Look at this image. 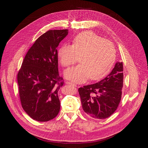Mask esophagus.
<instances>
[{
    "instance_id": "1",
    "label": "esophagus",
    "mask_w": 148,
    "mask_h": 148,
    "mask_svg": "<svg viewBox=\"0 0 148 148\" xmlns=\"http://www.w3.org/2000/svg\"><path fill=\"white\" fill-rule=\"evenodd\" d=\"M65 83H66V84H71V85H72V86H76V84H74V83H73V82H69L67 81V82H65Z\"/></svg>"
}]
</instances>
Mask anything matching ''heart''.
<instances>
[{"instance_id": "heart-1", "label": "heart", "mask_w": 148, "mask_h": 148, "mask_svg": "<svg viewBox=\"0 0 148 148\" xmlns=\"http://www.w3.org/2000/svg\"><path fill=\"white\" fill-rule=\"evenodd\" d=\"M58 58L61 65L67 67L77 61L79 56L80 64L66 69V79L82 83L89 77L98 80L109 71L115 59L113 44L96 34L86 31L77 35L72 45L63 44L58 50Z\"/></svg>"}]
</instances>
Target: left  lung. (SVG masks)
<instances>
[{
  "mask_svg": "<svg viewBox=\"0 0 148 148\" xmlns=\"http://www.w3.org/2000/svg\"><path fill=\"white\" fill-rule=\"evenodd\" d=\"M123 80V64L117 62L106 78L79 89L82 108L89 117L104 119L116 111L121 99Z\"/></svg>",
  "mask_w": 148,
  "mask_h": 148,
  "instance_id": "left-lung-1",
  "label": "left lung"
}]
</instances>
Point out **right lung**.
I'll return each instance as SVG.
<instances>
[{
  "label": "right lung",
  "mask_w": 148,
  "mask_h": 148,
  "mask_svg": "<svg viewBox=\"0 0 148 148\" xmlns=\"http://www.w3.org/2000/svg\"><path fill=\"white\" fill-rule=\"evenodd\" d=\"M68 34V29L50 30L39 37L17 74L22 107L37 121L51 120L59 112L58 91L64 82L58 71L57 47Z\"/></svg>",
  "instance_id": "1"
}]
</instances>
